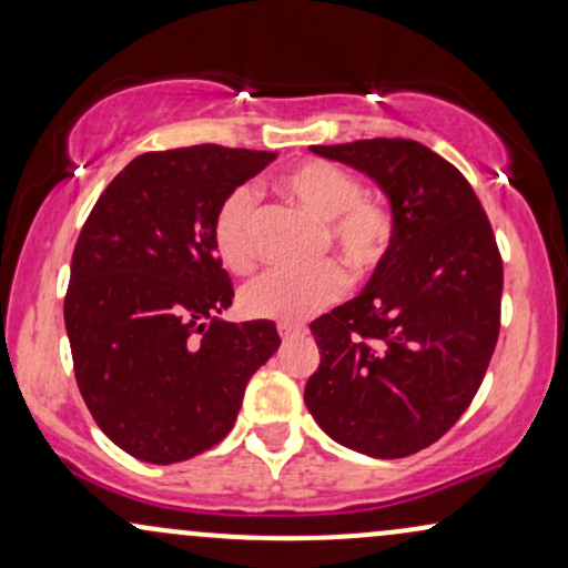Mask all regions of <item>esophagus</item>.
Segmentation results:
<instances>
[{"instance_id": "obj_1", "label": "esophagus", "mask_w": 568, "mask_h": 568, "mask_svg": "<svg viewBox=\"0 0 568 568\" xmlns=\"http://www.w3.org/2000/svg\"><path fill=\"white\" fill-rule=\"evenodd\" d=\"M277 333H280V338H283V341L296 338V336H302V333H304V325H298V323H277Z\"/></svg>"}]
</instances>
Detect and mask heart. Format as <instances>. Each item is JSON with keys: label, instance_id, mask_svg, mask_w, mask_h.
<instances>
[{"label": "heart", "instance_id": "b5f03b06", "mask_svg": "<svg viewBox=\"0 0 568 568\" xmlns=\"http://www.w3.org/2000/svg\"><path fill=\"white\" fill-rule=\"evenodd\" d=\"M277 190L323 224V243L344 258L354 277H367L384 264L394 241V214L381 197L362 193L357 176L331 161H304L277 176ZM256 203L248 187H235L219 201L211 219V243L224 266L241 272L256 258ZM346 288L344 270L323 262L312 270H272L243 291L245 312L293 323L333 304Z\"/></svg>", "mask_w": 568, "mask_h": 568}]
</instances>
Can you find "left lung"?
<instances>
[{
	"mask_svg": "<svg viewBox=\"0 0 568 568\" xmlns=\"http://www.w3.org/2000/svg\"><path fill=\"white\" fill-rule=\"evenodd\" d=\"M384 190L394 241L352 302L317 317L320 367L304 402L354 453L394 460L466 413L500 336L503 258L470 182L415 140L312 145Z\"/></svg>",
	"mask_w": 568,
	"mask_h": 568,
	"instance_id": "left-lung-1",
	"label": "left lung"
}]
</instances>
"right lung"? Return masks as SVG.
I'll return each instance as SVG.
<instances>
[{
	"label": "right lung",
	"mask_w": 568,
	"mask_h": 568,
	"mask_svg": "<svg viewBox=\"0 0 568 568\" xmlns=\"http://www.w3.org/2000/svg\"><path fill=\"white\" fill-rule=\"evenodd\" d=\"M270 161L222 145L142 153L81 227L65 293L73 373L102 434L136 460L169 466L222 442L277 352L270 320L216 317L235 291L211 243L219 201Z\"/></svg>",
	"instance_id": "1"
}]
</instances>
